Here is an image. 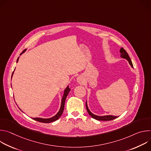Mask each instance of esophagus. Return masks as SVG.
Instances as JSON below:
<instances>
[{
  "label": "esophagus",
  "instance_id": "34e87169",
  "mask_svg": "<svg viewBox=\"0 0 151 151\" xmlns=\"http://www.w3.org/2000/svg\"><path fill=\"white\" fill-rule=\"evenodd\" d=\"M77 82L79 83H82L83 82V79L81 76H79L77 78Z\"/></svg>",
  "mask_w": 151,
  "mask_h": 151
}]
</instances>
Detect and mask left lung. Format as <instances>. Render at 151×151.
I'll return each mask as SVG.
<instances>
[{
  "label": "left lung",
  "instance_id": "1",
  "mask_svg": "<svg viewBox=\"0 0 151 151\" xmlns=\"http://www.w3.org/2000/svg\"><path fill=\"white\" fill-rule=\"evenodd\" d=\"M120 53H121V55H120V57H122V58H125L126 59L128 63L130 64V65L131 66V67L132 68H133V65L132 64V60L130 58V57H129L128 54H127V52L122 48H121L120 49V51H119ZM86 108H87V112L89 114V115L94 119H96V120H99V121H111V120H113L115 118H117L118 116H113V115H103V116H99V115H96L94 114H93L89 109L88 107V104H87V102L86 101Z\"/></svg>",
  "mask_w": 151,
  "mask_h": 151
}]
</instances>
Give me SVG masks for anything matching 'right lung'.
<instances>
[{
    "label": "right lung",
    "instance_id": "right-lung-1",
    "mask_svg": "<svg viewBox=\"0 0 151 151\" xmlns=\"http://www.w3.org/2000/svg\"><path fill=\"white\" fill-rule=\"evenodd\" d=\"M26 50H24L22 52H21L20 54V55H22L23 53H24L26 52ZM19 57L17 58V63H18V60H19ZM13 74H14V72L12 73V77L11 78H12V76H13ZM70 91V89L69 87V85H68L66 88L64 90V93H63V97H62V99H61V106H60V108L58 111V112L57 113L56 115H55L54 116L51 117V118H39V117H37V118H32L33 119L36 121H38V122H44V123H50V122H54L55 121H57L58 119H59V118L61 116V115H62L63 114V112L64 111V103H65V101H66V99L69 93V91ZM21 110V109H20ZM21 111H22V110H21Z\"/></svg>",
    "mask_w": 151,
    "mask_h": 151
}]
</instances>
